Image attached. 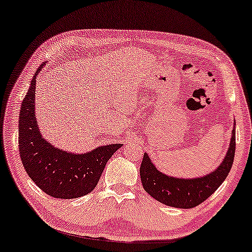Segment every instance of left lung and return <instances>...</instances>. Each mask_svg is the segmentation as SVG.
Returning <instances> with one entry per match:
<instances>
[{
    "label": "left lung",
    "instance_id": "obj_1",
    "mask_svg": "<svg viewBox=\"0 0 252 252\" xmlns=\"http://www.w3.org/2000/svg\"><path fill=\"white\" fill-rule=\"evenodd\" d=\"M235 153V124L232 129L227 152L214 171L197 178H177L158 171L144 153L139 175L144 190L154 199L177 208H192L206 200L229 175Z\"/></svg>",
    "mask_w": 252,
    "mask_h": 252
}]
</instances>
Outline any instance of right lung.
I'll return each instance as SVG.
<instances>
[{
  "label": "right lung",
  "mask_w": 252,
  "mask_h": 252,
  "mask_svg": "<svg viewBox=\"0 0 252 252\" xmlns=\"http://www.w3.org/2000/svg\"><path fill=\"white\" fill-rule=\"evenodd\" d=\"M34 73L19 115V151L28 176L47 195L71 199L88 195L95 188L104 166L122 144L102 145L87 153H73L54 146L42 136L37 124Z\"/></svg>",
  "instance_id": "right-lung-1"
}]
</instances>
